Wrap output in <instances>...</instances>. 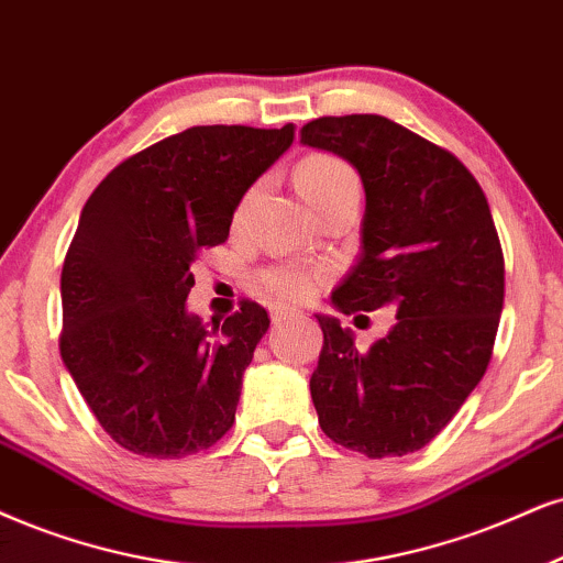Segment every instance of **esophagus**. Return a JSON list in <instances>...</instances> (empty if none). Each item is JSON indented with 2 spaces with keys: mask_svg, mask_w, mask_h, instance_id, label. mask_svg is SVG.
Here are the masks:
<instances>
[{
  "mask_svg": "<svg viewBox=\"0 0 563 563\" xmlns=\"http://www.w3.org/2000/svg\"><path fill=\"white\" fill-rule=\"evenodd\" d=\"M300 313L292 308H271V321H274V325H279L284 321H292V318H297Z\"/></svg>",
  "mask_w": 563,
  "mask_h": 563,
  "instance_id": "obj_1",
  "label": "esophagus"
}]
</instances>
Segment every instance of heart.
<instances>
[{"mask_svg":"<svg viewBox=\"0 0 563 563\" xmlns=\"http://www.w3.org/2000/svg\"><path fill=\"white\" fill-rule=\"evenodd\" d=\"M295 185L300 196L318 208L329 198H334L336 192H342L344 187H355L357 177L352 166L339 156L310 154L297 164ZM250 284H253L255 292L268 297V300L297 305L318 295V289L325 284V271L297 261L271 263V266L255 271Z\"/></svg>","mask_w":563,"mask_h":563,"instance_id":"1","label":"heart"}]
</instances>
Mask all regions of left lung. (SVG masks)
I'll return each mask as SVG.
<instances>
[{
    "instance_id": "obj_1",
    "label": "left lung",
    "mask_w": 563,
    "mask_h": 563,
    "mask_svg": "<svg viewBox=\"0 0 563 563\" xmlns=\"http://www.w3.org/2000/svg\"><path fill=\"white\" fill-rule=\"evenodd\" d=\"M300 141L346 158L365 187L363 253L331 300L344 316L397 313L371 350L318 318V422L371 460L409 454L449 426L494 355L504 253L488 200L451 151L386 117H318Z\"/></svg>"
}]
</instances>
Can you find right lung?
<instances>
[{"instance_id": "1", "label": "right lung", "mask_w": 563, "mask_h": 563, "mask_svg": "<svg viewBox=\"0 0 563 563\" xmlns=\"http://www.w3.org/2000/svg\"><path fill=\"white\" fill-rule=\"evenodd\" d=\"M292 141V124H198L124 158L82 206L62 266L59 352L122 449L179 460L232 428L271 321L242 300L208 329L185 308L190 266L229 238L247 187Z\"/></svg>"}]
</instances>
